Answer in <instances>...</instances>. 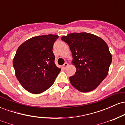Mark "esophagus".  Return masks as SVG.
<instances>
[{
  "label": "esophagus",
  "mask_w": 125,
  "mask_h": 125,
  "mask_svg": "<svg viewBox=\"0 0 125 125\" xmlns=\"http://www.w3.org/2000/svg\"><path fill=\"white\" fill-rule=\"evenodd\" d=\"M69 66V64L67 63V62H65V63H64L63 64V65L62 66V67H63L64 69H66L67 66Z\"/></svg>",
  "instance_id": "34e87169"
}]
</instances>
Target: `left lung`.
<instances>
[{"label":"left lung","instance_id":"obj_1","mask_svg":"<svg viewBox=\"0 0 125 125\" xmlns=\"http://www.w3.org/2000/svg\"><path fill=\"white\" fill-rule=\"evenodd\" d=\"M72 54L75 74L69 77L72 85L79 91L95 89L108 74L112 61L108 46L104 40L89 33H74L63 36Z\"/></svg>","mask_w":125,"mask_h":125}]
</instances>
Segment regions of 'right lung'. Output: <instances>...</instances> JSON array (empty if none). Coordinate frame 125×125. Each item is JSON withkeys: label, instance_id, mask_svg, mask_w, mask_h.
Listing matches in <instances>:
<instances>
[{"label": "right lung", "instance_id": "right-lung-1", "mask_svg": "<svg viewBox=\"0 0 125 125\" xmlns=\"http://www.w3.org/2000/svg\"><path fill=\"white\" fill-rule=\"evenodd\" d=\"M58 35L33 37L21 44L13 60L15 75L31 94H39L53 84L61 71L54 63L53 46Z\"/></svg>", "mask_w": 125, "mask_h": 125}]
</instances>
